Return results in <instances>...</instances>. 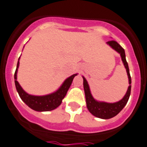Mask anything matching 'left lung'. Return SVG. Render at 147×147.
Listing matches in <instances>:
<instances>
[{"instance_id": "obj_1", "label": "left lung", "mask_w": 147, "mask_h": 147, "mask_svg": "<svg viewBox=\"0 0 147 147\" xmlns=\"http://www.w3.org/2000/svg\"><path fill=\"white\" fill-rule=\"evenodd\" d=\"M107 44L109 45L113 49L116 51L121 56L123 65L126 69V72L128 75V83L129 86L128 87L127 92L124 97L120 100L117 102L114 103H108L104 102V101H99L93 98L92 94L91 93L89 85L87 82L86 79L82 76L83 79V87H84L85 95H86V107L88 111L95 117L103 119H108L114 117L115 116L118 114L124 108L125 106L128 102L129 97L131 94V79L130 73H129V68H128V65L125 59V53L124 49L122 48L116 41L110 40L107 42Z\"/></svg>"}]
</instances>
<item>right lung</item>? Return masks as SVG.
Masks as SVG:
<instances>
[{
    "label": "right lung",
    "mask_w": 147,
    "mask_h": 147,
    "mask_svg": "<svg viewBox=\"0 0 147 147\" xmlns=\"http://www.w3.org/2000/svg\"><path fill=\"white\" fill-rule=\"evenodd\" d=\"M19 59L20 57L19 58L17 63L16 70L14 74V80H15L16 90L19 93V97L23 100V102L27 104L30 108L38 112L51 111L56 109L61 104L62 100L71 86L73 80L78 74H75L67 77L61 84V86L54 92L45 95H33L26 92L17 81V72L19 67Z\"/></svg>",
    "instance_id": "obj_1"
}]
</instances>
